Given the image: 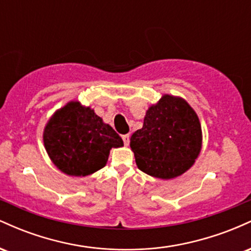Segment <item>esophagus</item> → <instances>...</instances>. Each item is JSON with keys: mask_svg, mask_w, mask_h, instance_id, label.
I'll return each mask as SVG.
<instances>
[{"mask_svg": "<svg viewBox=\"0 0 251 251\" xmlns=\"http://www.w3.org/2000/svg\"><path fill=\"white\" fill-rule=\"evenodd\" d=\"M123 142L126 146L128 145V144H129V134H124L123 135Z\"/></svg>", "mask_w": 251, "mask_h": 251, "instance_id": "obj_1", "label": "esophagus"}]
</instances>
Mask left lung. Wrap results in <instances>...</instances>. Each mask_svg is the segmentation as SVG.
<instances>
[{
    "instance_id": "left-lung-1",
    "label": "left lung",
    "mask_w": 251,
    "mask_h": 251,
    "mask_svg": "<svg viewBox=\"0 0 251 251\" xmlns=\"http://www.w3.org/2000/svg\"><path fill=\"white\" fill-rule=\"evenodd\" d=\"M143 172L171 179L188 171L201 149V127L194 108L179 97L164 94L150 106L144 125L129 143Z\"/></svg>"
}]
</instances>
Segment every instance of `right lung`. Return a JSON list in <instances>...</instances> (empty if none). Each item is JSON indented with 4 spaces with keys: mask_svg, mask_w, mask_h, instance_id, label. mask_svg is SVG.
Returning <instances> with one entry per match:
<instances>
[{
    "mask_svg": "<svg viewBox=\"0 0 251 251\" xmlns=\"http://www.w3.org/2000/svg\"><path fill=\"white\" fill-rule=\"evenodd\" d=\"M50 160L68 176L85 177L106 165L112 148L123 139L91 107L70 101L51 116L43 131Z\"/></svg>",
    "mask_w": 251,
    "mask_h": 251,
    "instance_id": "obj_1",
    "label": "right lung"
}]
</instances>
